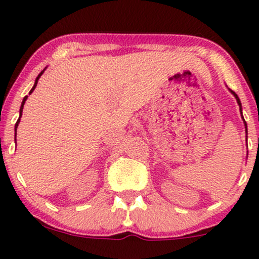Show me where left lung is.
Listing matches in <instances>:
<instances>
[{
    "label": "left lung",
    "mask_w": 259,
    "mask_h": 259,
    "mask_svg": "<svg viewBox=\"0 0 259 259\" xmlns=\"http://www.w3.org/2000/svg\"><path fill=\"white\" fill-rule=\"evenodd\" d=\"M233 92V95L235 96V99H236V101H237V103H239V106H240V111H241V102H240V100H239V97H237V95L235 94L234 91H231ZM241 114H242V112H241ZM243 118V117H242ZM245 127H246V133H247V124H246V121H245Z\"/></svg>",
    "instance_id": "left-lung-1"
}]
</instances>
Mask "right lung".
Instances as JSON below:
<instances>
[{
    "instance_id": "add662e5",
    "label": "right lung",
    "mask_w": 259,
    "mask_h": 259,
    "mask_svg": "<svg viewBox=\"0 0 259 259\" xmlns=\"http://www.w3.org/2000/svg\"><path fill=\"white\" fill-rule=\"evenodd\" d=\"M42 73H44V70L42 72H41L40 74H38V76L36 78V80H35V84H34V86H32V89L30 90V92H29V94H31L32 91L35 90V88H36V85H37V81H38V78H40L41 75H42ZM26 99H28V96H25L24 97V100H23V102H22V106H20V117H22V112H23V107H24V103H25V101H26ZM20 117H19V119L17 120V123H16V130H17V126H18V124H19V121H20Z\"/></svg>"
}]
</instances>
